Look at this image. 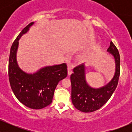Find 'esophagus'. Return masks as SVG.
I'll list each match as a JSON object with an SVG mask.
<instances>
[{"mask_svg": "<svg viewBox=\"0 0 132 132\" xmlns=\"http://www.w3.org/2000/svg\"><path fill=\"white\" fill-rule=\"evenodd\" d=\"M73 72V68L71 67V66H68V75H70Z\"/></svg>", "mask_w": 132, "mask_h": 132, "instance_id": "obj_1", "label": "esophagus"}]
</instances>
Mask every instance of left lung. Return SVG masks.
<instances>
[{"label": "left lung", "mask_w": 132, "mask_h": 132, "mask_svg": "<svg viewBox=\"0 0 132 132\" xmlns=\"http://www.w3.org/2000/svg\"><path fill=\"white\" fill-rule=\"evenodd\" d=\"M107 51L114 57L116 69L114 77L105 86L94 88L87 84L84 63L75 68L71 75V101L75 107L82 112H92L100 109L110 99L118 86L120 74L119 52L112 41Z\"/></svg>", "instance_id": "8db88e82"}]
</instances>
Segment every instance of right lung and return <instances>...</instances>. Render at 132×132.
I'll list each match as a JSON object with an SVG mask.
<instances>
[{
	"label": "right lung",
	"mask_w": 132,
	"mask_h": 132,
	"mask_svg": "<svg viewBox=\"0 0 132 132\" xmlns=\"http://www.w3.org/2000/svg\"><path fill=\"white\" fill-rule=\"evenodd\" d=\"M34 22L22 30L12 45L9 59V80L13 93L20 102L32 109L46 107L52 102L58 83L67 77L66 63L41 68L33 73L25 72L17 62L19 40Z\"/></svg>",
	"instance_id": "obj_1"
}]
</instances>
